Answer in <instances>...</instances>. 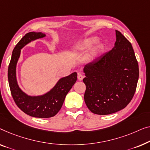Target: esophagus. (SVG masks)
Returning <instances> with one entry per match:
<instances>
[{"label":"esophagus","instance_id":"esophagus-1","mask_svg":"<svg viewBox=\"0 0 150 150\" xmlns=\"http://www.w3.org/2000/svg\"><path fill=\"white\" fill-rule=\"evenodd\" d=\"M83 75H81V74H78V75H77V79H79V80H80V81H81V80H82L83 79Z\"/></svg>","mask_w":150,"mask_h":150}]
</instances>
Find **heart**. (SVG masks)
<instances>
[{"label": "heart", "instance_id": "heart-1", "mask_svg": "<svg viewBox=\"0 0 150 150\" xmlns=\"http://www.w3.org/2000/svg\"><path fill=\"white\" fill-rule=\"evenodd\" d=\"M98 37H91L87 38V39H84L83 41L79 44V49L81 50L88 49V48L91 47L93 45H95V44L98 43ZM101 49H102V46L101 45L96 46L92 52V56H96V55L99 53V52L100 51Z\"/></svg>", "mask_w": 150, "mask_h": 150}]
</instances>
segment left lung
Listing matches in <instances>:
<instances>
[{
    "instance_id": "8db88e82",
    "label": "left lung",
    "mask_w": 150,
    "mask_h": 150,
    "mask_svg": "<svg viewBox=\"0 0 150 150\" xmlns=\"http://www.w3.org/2000/svg\"><path fill=\"white\" fill-rule=\"evenodd\" d=\"M115 47L86 64L84 100L93 113L108 115L127 106L135 93L139 65L129 41L115 30Z\"/></svg>"
}]
</instances>
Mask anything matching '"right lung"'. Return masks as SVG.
Instances as JSON below:
<instances>
[{"label": "right lung", "instance_id": "add662e5", "mask_svg": "<svg viewBox=\"0 0 150 150\" xmlns=\"http://www.w3.org/2000/svg\"><path fill=\"white\" fill-rule=\"evenodd\" d=\"M45 36L42 33L30 32L24 36L16 45L8 67V81L13 98L19 108L32 117L47 118L56 115L62 107L66 95L77 81V73L63 77L49 92L39 96H30L19 88L16 80V64L21 49L31 41Z\"/></svg>", "mask_w": 150, "mask_h": 150}]
</instances>
